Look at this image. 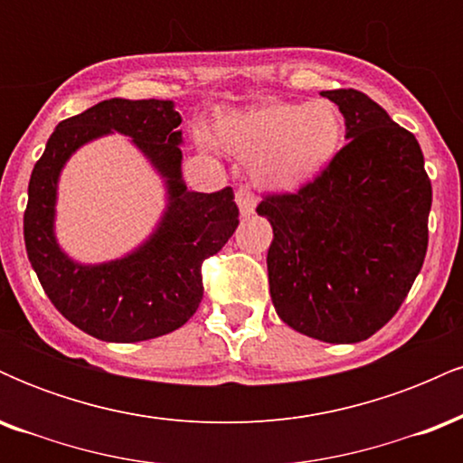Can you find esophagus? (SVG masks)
Instances as JSON below:
<instances>
[{"label": "esophagus", "mask_w": 463, "mask_h": 463, "mask_svg": "<svg viewBox=\"0 0 463 463\" xmlns=\"http://www.w3.org/2000/svg\"><path fill=\"white\" fill-rule=\"evenodd\" d=\"M235 200H237V206H239V211H241L243 217L252 215L254 209H257V198H254L252 191L239 189L235 194Z\"/></svg>", "instance_id": "esophagus-1"}]
</instances>
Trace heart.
Returning a JSON list of instances; mask_svg holds the SVG:
<instances>
[{"mask_svg": "<svg viewBox=\"0 0 463 463\" xmlns=\"http://www.w3.org/2000/svg\"><path fill=\"white\" fill-rule=\"evenodd\" d=\"M346 119L331 99L268 102L224 110L211 128L217 147L250 163V172L269 191H298L326 172L342 150Z\"/></svg>", "mask_w": 463, "mask_h": 463, "instance_id": "1", "label": "heart"}]
</instances>
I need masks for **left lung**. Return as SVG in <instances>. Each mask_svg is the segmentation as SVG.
<instances>
[{
	"label": "left lung",
	"instance_id": "left-lung-1",
	"mask_svg": "<svg viewBox=\"0 0 463 463\" xmlns=\"http://www.w3.org/2000/svg\"><path fill=\"white\" fill-rule=\"evenodd\" d=\"M342 110L348 143L320 178L265 195L269 296L294 331L357 344L394 317L422 269L431 180L416 137L368 95L322 91Z\"/></svg>",
	"mask_w": 463,
	"mask_h": 463
}]
</instances>
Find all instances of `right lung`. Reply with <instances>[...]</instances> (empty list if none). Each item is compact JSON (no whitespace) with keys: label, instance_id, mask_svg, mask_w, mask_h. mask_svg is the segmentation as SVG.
<instances>
[{"label":"right lung","instance_id":"right-lung-1","mask_svg":"<svg viewBox=\"0 0 463 463\" xmlns=\"http://www.w3.org/2000/svg\"><path fill=\"white\" fill-rule=\"evenodd\" d=\"M172 99H104L61 121L32 169L24 239L47 298L80 331L102 342H143L183 326L198 311L202 261L220 252L239 224L231 187L189 191L183 180V130ZM119 131L130 136L168 189L157 231L115 262L82 266L69 260L53 235L57 178L84 142Z\"/></svg>","mask_w":463,"mask_h":463}]
</instances>
